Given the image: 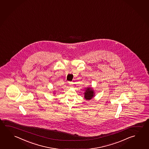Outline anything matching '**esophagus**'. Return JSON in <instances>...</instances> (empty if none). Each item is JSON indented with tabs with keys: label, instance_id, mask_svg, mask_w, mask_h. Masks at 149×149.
I'll return each instance as SVG.
<instances>
[{
	"label": "esophagus",
	"instance_id": "obj_1",
	"mask_svg": "<svg viewBox=\"0 0 149 149\" xmlns=\"http://www.w3.org/2000/svg\"><path fill=\"white\" fill-rule=\"evenodd\" d=\"M68 84H69V85H70V86H72V85H73V82H72V81H69V82H68Z\"/></svg>",
	"mask_w": 149,
	"mask_h": 149
}]
</instances>
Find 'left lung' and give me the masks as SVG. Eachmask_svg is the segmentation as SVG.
Segmentation results:
<instances>
[{
  "mask_svg": "<svg viewBox=\"0 0 149 149\" xmlns=\"http://www.w3.org/2000/svg\"><path fill=\"white\" fill-rule=\"evenodd\" d=\"M94 96V91L91 87H87L84 93V98L86 100H91Z\"/></svg>",
  "mask_w": 149,
  "mask_h": 149,
  "instance_id": "left-lung-1",
  "label": "left lung"
}]
</instances>
